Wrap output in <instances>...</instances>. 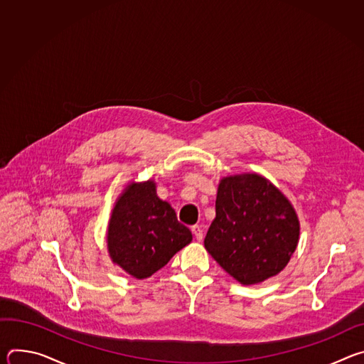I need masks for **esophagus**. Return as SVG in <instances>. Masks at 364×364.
<instances>
[{
	"label": "esophagus",
	"instance_id": "34e87169",
	"mask_svg": "<svg viewBox=\"0 0 364 364\" xmlns=\"http://www.w3.org/2000/svg\"><path fill=\"white\" fill-rule=\"evenodd\" d=\"M191 232H193L194 237H196L198 242H201V239H203V230H201V228H200L198 225H196V226L191 228Z\"/></svg>",
	"mask_w": 364,
	"mask_h": 364
}]
</instances>
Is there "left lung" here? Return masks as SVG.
Wrapping results in <instances>:
<instances>
[{"label": "left lung", "mask_w": 364, "mask_h": 364, "mask_svg": "<svg viewBox=\"0 0 364 364\" xmlns=\"http://www.w3.org/2000/svg\"><path fill=\"white\" fill-rule=\"evenodd\" d=\"M298 240L294 205L267 177L242 173L219 181L216 218L204 247L237 282L255 285L278 275Z\"/></svg>", "instance_id": "obj_1"}]
</instances>
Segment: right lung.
Listing matches in <instances>:
<instances>
[{"instance_id":"right-lung-1","label":"right lung","mask_w":364,"mask_h":364,"mask_svg":"<svg viewBox=\"0 0 364 364\" xmlns=\"http://www.w3.org/2000/svg\"><path fill=\"white\" fill-rule=\"evenodd\" d=\"M191 240L171 204L157 196L152 178L128 183L115 200L107 247L111 261L131 277L149 278Z\"/></svg>"}]
</instances>
